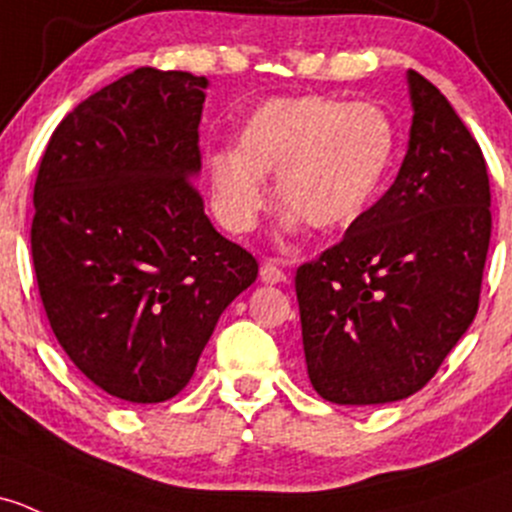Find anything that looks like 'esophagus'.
Instances as JSON below:
<instances>
[{
	"label": "esophagus",
	"instance_id": "34e87169",
	"mask_svg": "<svg viewBox=\"0 0 512 512\" xmlns=\"http://www.w3.org/2000/svg\"><path fill=\"white\" fill-rule=\"evenodd\" d=\"M260 279L265 284H282V282H287V272L279 270V267L274 265V262H262Z\"/></svg>",
	"mask_w": 512,
	"mask_h": 512
}]
</instances>
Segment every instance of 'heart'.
<instances>
[{
	"label": "heart",
	"mask_w": 512,
	"mask_h": 512,
	"mask_svg": "<svg viewBox=\"0 0 512 512\" xmlns=\"http://www.w3.org/2000/svg\"><path fill=\"white\" fill-rule=\"evenodd\" d=\"M397 129L368 100L279 98L255 107L235 134V152L206 161L213 206L233 233L257 225L270 198L282 203V230L346 228L373 203L395 161Z\"/></svg>",
	"instance_id": "obj_1"
}]
</instances>
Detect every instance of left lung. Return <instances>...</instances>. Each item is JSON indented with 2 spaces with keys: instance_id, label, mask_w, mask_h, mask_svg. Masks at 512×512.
<instances>
[{
  "instance_id": "left-lung-1",
  "label": "left lung",
  "mask_w": 512,
  "mask_h": 512,
  "mask_svg": "<svg viewBox=\"0 0 512 512\" xmlns=\"http://www.w3.org/2000/svg\"><path fill=\"white\" fill-rule=\"evenodd\" d=\"M412 127L395 184L297 270L306 373L336 405L422 390L478 311L491 242L486 159L449 100L407 71Z\"/></svg>"
}]
</instances>
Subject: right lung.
<instances>
[{"label":"right lung","instance_id":"right-lung-1","mask_svg":"<svg viewBox=\"0 0 512 512\" xmlns=\"http://www.w3.org/2000/svg\"><path fill=\"white\" fill-rule=\"evenodd\" d=\"M208 80L137 68L56 127L34 186L43 309L75 368L154 405L191 380L257 260L213 228L196 191Z\"/></svg>","mask_w":512,"mask_h":512}]
</instances>
